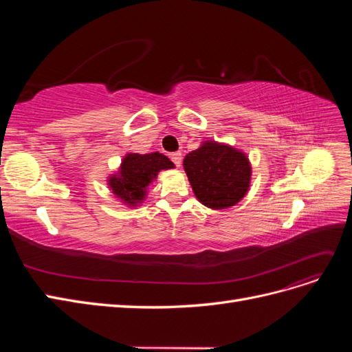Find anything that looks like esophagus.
<instances>
[{
    "label": "esophagus",
    "instance_id": "34e87169",
    "mask_svg": "<svg viewBox=\"0 0 352 352\" xmlns=\"http://www.w3.org/2000/svg\"><path fill=\"white\" fill-rule=\"evenodd\" d=\"M170 158H172V162L179 167L180 164H182V154L180 153H173L172 155H170Z\"/></svg>",
    "mask_w": 352,
    "mask_h": 352
}]
</instances>
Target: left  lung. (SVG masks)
Instances as JSON below:
<instances>
[{
	"label": "left lung",
	"instance_id": "8db88e82",
	"mask_svg": "<svg viewBox=\"0 0 352 352\" xmlns=\"http://www.w3.org/2000/svg\"><path fill=\"white\" fill-rule=\"evenodd\" d=\"M184 168L197 199L211 210L236 206L251 186L248 155L225 142H201L184 158Z\"/></svg>",
	"mask_w": 352,
	"mask_h": 352
}]
</instances>
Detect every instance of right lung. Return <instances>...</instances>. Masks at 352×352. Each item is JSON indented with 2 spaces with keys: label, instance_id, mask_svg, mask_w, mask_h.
<instances>
[{
  "label": "right lung",
  "instance_id": "right-lung-1",
  "mask_svg": "<svg viewBox=\"0 0 352 352\" xmlns=\"http://www.w3.org/2000/svg\"><path fill=\"white\" fill-rule=\"evenodd\" d=\"M175 168L168 157L162 153L124 154L119 168L107 177V186L114 198L126 207H140L148 195V186L157 180L162 170Z\"/></svg>",
  "mask_w": 352,
  "mask_h": 352
}]
</instances>
